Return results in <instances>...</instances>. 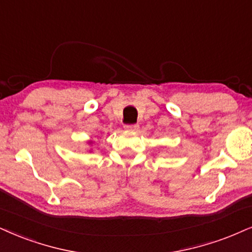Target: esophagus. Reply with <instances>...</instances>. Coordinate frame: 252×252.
Segmentation results:
<instances>
[{
	"mask_svg": "<svg viewBox=\"0 0 252 252\" xmlns=\"http://www.w3.org/2000/svg\"><path fill=\"white\" fill-rule=\"evenodd\" d=\"M139 128L138 124H132V125H125V129L127 131H136Z\"/></svg>",
	"mask_w": 252,
	"mask_h": 252,
	"instance_id": "obj_1",
	"label": "esophagus"
}]
</instances>
